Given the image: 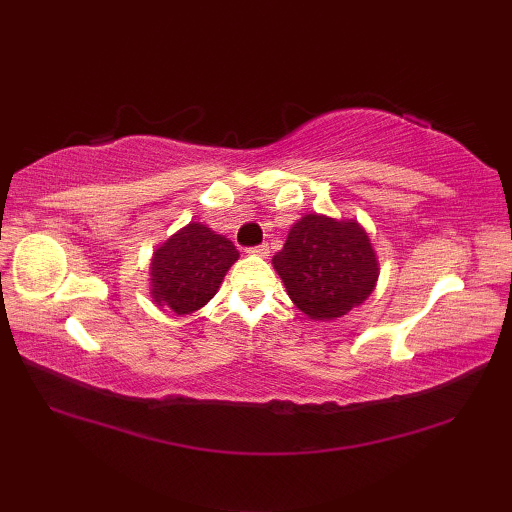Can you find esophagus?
<instances>
[{
	"label": "esophagus",
	"instance_id": "1",
	"mask_svg": "<svg viewBox=\"0 0 512 512\" xmlns=\"http://www.w3.org/2000/svg\"><path fill=\"white\" fill-rule=\"evenodd\" d=\"M248 253H250V255H257V257H268L270 248H268V244H259V246L248 248Z\"/></svg>",
	"mask_w": 512,
	"mask_h": 512
}]
</instances>
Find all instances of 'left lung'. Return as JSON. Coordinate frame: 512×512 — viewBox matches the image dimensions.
Instances as JSON below:
<instances>
[{"mask_svg": "<svg viewBox=\"0 0 512 512\" xmlns=\"http://www.w3.org/2000/svg\"><path fill=\"white\" fill-rule=\"evenodd\" d=\"M292 303L312 321H334L361 306L378 284L380 264L363 224L308 213L290 226L273 257Z\"/></svg>", "mask_w": 512, "mask_h": 512, "instance_id": "1", "label": "left lung"}]
</instances>
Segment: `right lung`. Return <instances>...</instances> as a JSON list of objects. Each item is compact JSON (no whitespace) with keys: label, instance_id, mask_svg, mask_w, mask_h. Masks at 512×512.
<instances>
[{"label":"right lung","instance_id":"1","mask_svg":"<svg viewBox=\"0 0 512 512\" xmlns=\"http://www.w3.org/2000/svg\"><path fill=\"white\" fill-rule=\"evenodd\" d=\"M239 259L226 235L202 222H189L156 246L149 262V297L176 314L204 308Z\"/></svg>","mask_w":512,"mask_h":512}]
</instances>
